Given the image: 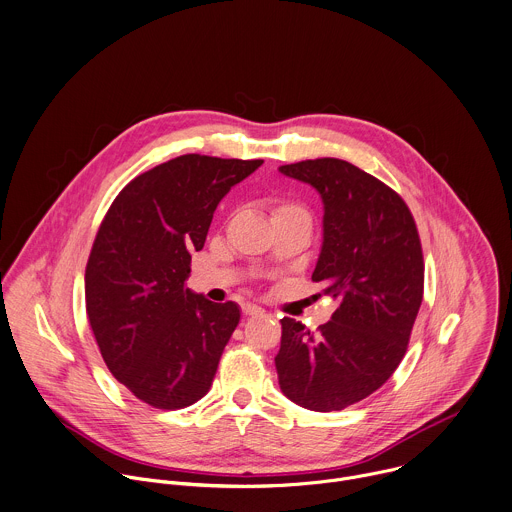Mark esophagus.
Wrapping results in <instances>:
<instances>
[{
  "label": "esophagus",
  "instance_id": "esophagus-1",
  "mask_svg": "<svg viewBox=\"0 0 512 512\" xmlns=\"http://www.w3.org/2000/svg\"><path fill=\"white\" fill-rule=\"evenodd\" d=\"M264 310L260 308V306H256V304H244L242 306V314L244 316H256V314H262Z\"/></svg>",
  "mask_w": 512,
  "mask_h": 512
}]
</instances>
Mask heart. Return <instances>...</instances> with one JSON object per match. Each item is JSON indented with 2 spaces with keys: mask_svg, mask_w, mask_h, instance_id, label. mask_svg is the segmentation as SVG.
I'll list each match as a JSON object with an SVG mask.
<instances>
[{
  "mask_svg": "<svg viewBox=\"0 0 512 512\" xmlns=\"http://www.w3.org/2000/svg\"><path fill=\"white\" fill-rule=\"evenodd\" d=\"M280 216H302V218H310V212L298 204V202H290V200H284V202H278L274 206V212H272V218H280Z\"/></svg>",
  "mask_w": 512,
  "mask_h": 512,
  "instance_id": "b5f03b06",
  "label": "heart"
}]
</instances>
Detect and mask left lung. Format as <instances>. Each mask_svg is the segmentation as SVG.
I'll return each mask as SVG.
<instances>
[{
	"mask_svg": "<svg viewBox=\"0 0 512 512\" xmlns=\"http://www.w3.org/2000/svg\"><path fill=\"white\" fill-rule=\"evenodd\" d=\"M280 172L322 196L324 242L312 282L338 308L316 330L280 320L278 382L308 410H342L378 390L406 354L424 294L418 228L398 192L344 160H304Z\"/></svg>",
	"mask_w": 512,
	"mask_h": 512,
	"instance_id": "left-lung-1",
	"label": "left lung"
}]
</instances>
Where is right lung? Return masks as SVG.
<instances>
[{
	"label": "right lung",
	"instance_id": "obj_1",
	"mask_svg": "<svg viewBox=\"0 0 512 512\" xmlns=\"http://www.w3.org/2000/svg\"><path fill=\"white\" fill-rule=\"evenodd\" d=\"M264 160L184 154L136 176L106 212L86 266V314L110 372L142 402L178 410L212 386L240 320L190 292L218 202Z\"/></svg>",
	"mask_w": 512,
	"mask_h": 512
}]
</instances>
